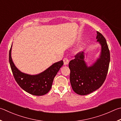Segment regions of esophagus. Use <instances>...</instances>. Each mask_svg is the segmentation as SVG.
Listing matches in <instances>:
<instances>
[{
    "label": "esophagus",
    "mask_w": 121,
    "mask_h": 121,
    "mask_svg": "<svg viewBox=\"0 0 121 121\" xmlns=\"http://www.w3.org/2000/svg\"><path fill=\"white\" fill-rule=\"evenodd\" d=\"M63 61H64V64L65 65H68V63H69V60H68V58L66 57H65L63 59Z\"/></svg>",
    "instance_id": "obj_1"
}]
</instances>
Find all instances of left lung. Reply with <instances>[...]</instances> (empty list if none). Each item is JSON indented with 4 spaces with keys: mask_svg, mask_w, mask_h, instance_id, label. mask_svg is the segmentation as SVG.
I'll list each match as a JSON object with an SVG mask.
<instances>
[{
    "mask_svg": "<svg viewBox=\"0 0 121 121\" xmlns=\"http://www.w3.org/2000/svg\"><path fill=\"white\" fill-rule=\"evenodd\" d=\"M96 39L101 46V52L99 58L92 65L87 66L83 52L77 53L69 63L70 84L73 90L78 95H87L99 89L108 74L110 51L105 38L99 31Z\"/></svg>",
    "mask_w": 121,
    "mask_h": 121,
    "instance_id": "8db88e82",
    "label": "left lung"
}]
</instances>
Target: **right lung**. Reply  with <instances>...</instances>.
<instances>
[{"label":"right lung","instance_id":"obj_1","mask_svg":"<svg viewBox=\"0 0 121 121\" xmlns=\"http://www.w3.org/2000/svg\"><path fill=\"white\" fill-rule=\"evenodd\" d=\"M11 45L9 54V60L13 77L19 86L29 94L42 96L49 92L52 87L54 77L64 64L60 60L53 64L47 69L37 75H29L20 72L15 66L11 56Z\"/></svg>","mask_w":121,"mask_h":121}]
</instances>
